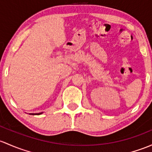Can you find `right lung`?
<instances>
[{
	"label": "right lung",
	"mask_w": 152,
	"mask_h": 152,
	"mask_svg": "<svg viewBox=\"0 0 152 152\" xmlns=\"http://www.w3.org/2000/svg\"><path fill=\"white\" fill-rule=\"evenodd\" d=\"M42 114V113H38V114H31L32 115H40V114Z\"/></svg>",
	"instance_id": "right-lung-1"
}]
</instances>
